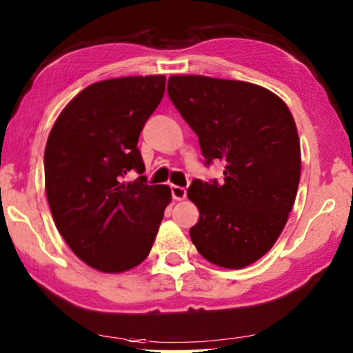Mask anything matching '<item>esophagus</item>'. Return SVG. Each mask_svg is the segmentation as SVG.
Masks as SVG:
<instances>
[{
  "mask_svg": "<svg viewBox=\"0 0 353 353\" xmlns=\"http://www.w3.org/2000/svg\"><path fill=\"white\" fill-rule=\"evenodd\" d=\"M171 194L176 201H182V199L187 197V190L183 187H179V185H171Z\"/></svg>",
  "mask_w": 353,
  "mask_h": 353,
  "instance_id": "34e87169",
  "label": "esophagus"
}]
</instances>
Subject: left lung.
<instances>
[{"label": "left lung", "mask_w": 353, "mask_h": 353, "mask_svg": "<svg viewBox=\"0 0 353 353\" xmlns=\"http://www.w3.org/2000/svg\"><path fill=\"white\" fill-rule=\"evenodd\" d=\"M168 95L205 165L225 163L222 183L194 179L187 191L201 214L191 241L219 267L253 264L276 242L296 197L301 148L290 111L264 88L202 75L170 77Z\"/></svg>", "instance_id": "obj_1"}]
</instances>
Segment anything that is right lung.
I'll use <instances>...</instances> for the list:
<instances>
[{
  "label": "right lung",
  "instance_id": "1",
  "mask_svg": "<svg viewBox=\"0 0 353 353\" xmlns=\"http://www.w3.org/2000/svg\"><path fill=\"white\" fill-rule=\"evenodd\" d=\"M165 77L103 80L63 110L44 150V181L54 222L70 250L88 265L120 273L150 254L163 211L166 185L143 174L137 148L146 120L165 92Z\"/></svg>",
  "mask_w": 353,
  "mask_h": 353
}]
</instances>
